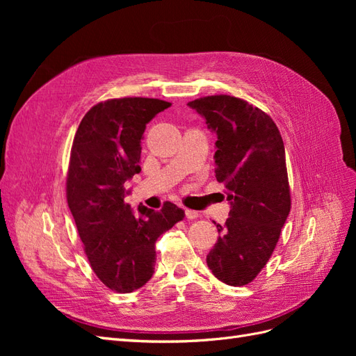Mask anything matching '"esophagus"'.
Returning <instances> with one entry per match:
<instances>
[{
  "label": "esophagus",
  "instance_id": "34e87169",
  "mask_svg": "<svg viewBox=\"0 0 356 356\" xmlns=\"http://www.w3.org/2000/svg\"><path fill=\"white\" fill-rule=\"evenodd\" d=\"M184 212H186V218L187 220H195V218L199 217V213L196 211H193V209H186Z\"/></svg>",
  "mask_w": 356,
  "mask_h": 356
}]
</instances>
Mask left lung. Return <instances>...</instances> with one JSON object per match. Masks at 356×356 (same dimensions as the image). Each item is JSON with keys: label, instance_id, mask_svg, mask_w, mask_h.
<instances>
[{"label": "left lung", "instance_id": "left-lung-1", "mask_svg": "<svg viewBox=\"0 0 356 356\" xmlns=\"http://www.w3.org/2000/svg\"><path fill=\"white\" fill-rule=\"evenodd\" d=\"M187 105L217 134L215 177L230 202L225 224L213 222L221 234L207 263L221 282L242 286L272 257L291 209L282 136L270 115L234 96L213 95Z\"/></svg>", "mask_w": 356, "mask_h": 356}]
</instances>
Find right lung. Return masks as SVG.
Masks as SVG:
<instances>
[{
	"label": "right lung",
	"mask_w": 356,
	"mask_h": 356,
	"mask_svg": "<svg viewBox=\"0 0 356 356\" xmlns=\"http://www.w3.org/2000/svg\"><path fill=\"white\" fill-rule=\"evenodd\" d=\"M170 102L120 98L96 104L75 132L67 177V200L99 281L115 293H132L154 273L156 241L184 218L166 202L160 211L124 202V182L141 172L147 123Z\"/></svg>",
	"instance_id": "obj_1"
}]
</instances>
